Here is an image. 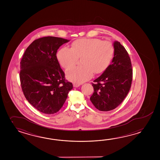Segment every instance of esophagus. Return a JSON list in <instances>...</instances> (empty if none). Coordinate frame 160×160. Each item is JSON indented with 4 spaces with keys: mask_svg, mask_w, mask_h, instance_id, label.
<instances>
[{
    "mask_svg": "<svg viewBox=\"0 0 160 160\" xmlns=\"http://www.w3.org/2000/svg\"><path fill=\"white\" fill-rule=\"evenodd\" d=\"M79 86H80V84H73V87H75V88H78Z\"/></svg>",
    "mask_w": 160,
    "mask_h": 160,
    "instance_id": "1",
    "label": "esophagus"
}]
</instances>
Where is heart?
<instances>
[{
  "instance_id": "b5f03b06",
  "label": "heart",
  "mask_w": 160,
  "mask_h": 160,
  "mask_svg": "<svg viewBox=\"0 0 160 160\" xmlns=\"http://www.w3.org/2000/svg\"><path fill=\"white\" fill-rule=\"evenodd\" d=\"M114 52L113 45L109 41L82 38L74 41L71 49L62 48L57 57L61 65L65 69L75 65L78 58H82V66L69 68L66 72L69 80L80 84L91 78L93 72L99 74L104 71L110 63Z\"/></svg>"
}]
</instances>
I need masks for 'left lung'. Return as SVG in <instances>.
Instances as JSON below:
<instances>
[{"mask_svg": "<svg viewBox=\"0 0 160 160\" xmlns=\"http://www.w3.org/2000/svg\"><path fill=\"white\" fill-rule=\"evenodd\" d=\"M111 64L92 83L94 92L90 100L98 110L108 111L117 108L126 97L132 85V70L128 52L114 41Z\"/></svg>", "mask_w": 160, "mask_h": 160, "instance_id": "1", "label": "left lung"}]
</instances>
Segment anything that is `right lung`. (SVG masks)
<instances>
[{
  "mask_svg": "<svg viewBox=\"0 0 160 160\" xmlns=\"http://www.w3.org/2000/svg\"><path fill=\"white\" fill-rule=\"evenodd\" d=\"M70 40L45 37L34 41L21 61L20 80L26 99L37 110L53 114L60 110L73 88L65 81L57 60V50Z\"/></svg>",
  "mask_w": 160,
  "mask_h": 160,
  "instance_id": "obj_1",
  "label": "right lung"
}]
</instances>
